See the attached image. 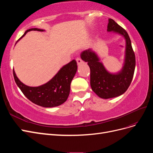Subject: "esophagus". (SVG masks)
<instances>
[{
	"mask_svg": "<svg viewBox=\"0 0 153 153\" xmlns=\"http://www.w3.org/2000/svg\"><path fill=\"white\" fill-rule=\"evenodd\" d=\"M76 62H77V64H78V65H80V64L82 62V60L80 57H77V58L76 59Z\"/></svg>",
	"mask_w": 153,
	"mask_h": 153,
	"instance_id": "esophagus-1",
	"label": "esophagus"
}]
</instances>
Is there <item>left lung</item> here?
<instances>
[{
	"instance_id": "left-lung-1",
	"label": "left lung",
	"mask_w": 153,
	"mask_h": 153,
	"mask_svg": "<svg viewBox=\"0 0 153 153\" xmlns=\"http://www.w3.org/2000/svg\"><path fill=\"white\" fill-rule=\"evenodd\" d=\"M107 31L123 36L126 40L124 66L117 73H110L104 67L97 54L92 49L83 51L80 57L87 62L91 70L92 90L101 98L108 99L124 94L132 81L135 68V55L127 32L114 20L108 19Z\"/></svg>"
}]
</instances>
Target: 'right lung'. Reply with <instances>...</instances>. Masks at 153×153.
Here are the masks:
<instances>
[{
	"label": "right lung",
	"mask_w": 153,
	"mask_h": 153,
	"mask_svg": "<svg viewBox=\"0 0 153 153\" xmlns=\"http://www.w3.org/2000/svg\"><path fill=\"white\" fill-rule=\"evenodd\" d=\"M31 30L44 31L37 28L28 29L20 39ZM76 64L75 60H73L64 66L50 81L38 87H29L23 84L16 76L14 69L13 76L23 94L32 103L43 107H54L62 105L67 100L70 92L71 82L77 71Z\"/></svg>",
	"instance_id": "1"
}]
</instances>
